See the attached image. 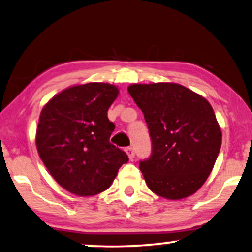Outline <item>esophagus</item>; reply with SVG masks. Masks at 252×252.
<instances>
[{
	"mask_svg": "<svg viewBox=\"0 0 252 252\" xmlns=\"http://www.w3.org/2000/svg\"><path fill=\"white\" fill-rule=\"evenodd\" d=\"M126 154H128V157L130 158V159H133V158H135V149H133L132 146L126 147Z\"/></svg>",
	"mask_w": 252,
	"mask_h": 252,
	"instance_id": "34e87169",
	"label": "esophagus"
}]
</instances>
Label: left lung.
<instances>
[{
	"label": "left lung",
	"mask_w": 252,
	"mask_h": 252,
	"mask_svg": "<svg viewBox=\"0 0 252 252\" xmlns=\"http://www.w3.org/2000/svg\"><path fill=\"white\" fill-rule=\"evenodd\" d=\"M128 92L152 140V154L139 163L149 189L170 200L193 194L212 172L222 140L212 106L175 83L132 84Z\"/></svg>",
	"instance_id": "8db88e82"
}]
</instances>
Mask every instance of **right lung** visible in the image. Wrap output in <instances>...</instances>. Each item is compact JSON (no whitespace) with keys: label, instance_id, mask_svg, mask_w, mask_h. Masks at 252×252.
<instances>
[{"label":"right lung","instance_id":"add662e5","mask_svg":"<svg viewBox=\"0 0 252 252\" xmlns=\"http://www.w3.org/2000/svg\"><path fill=\"white\" fill-rule=\"evenodd\" d=\"M119 92L108 83L73 85L54 95L40 113L39 156L53 179L76 196L107 190L129 161L126 152L109 142L115 126L107 112Z\"/></svg>","mask_w":252,"mask_h":252}]
</instances>
